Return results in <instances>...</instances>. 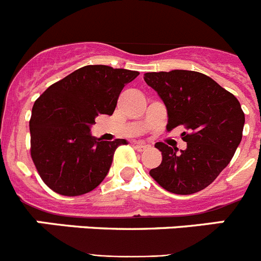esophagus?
<instances>
[{
    "instance_id": "esophagus-1",
    "label": "esophagus",
    "mask_w": 261,
    "mask_h": 261,
    "mask_svg": "<svg viewBox=\"0 0 261 261\" xmlns=\"http://www.w3.org/2000/svg\"><path fill=\"white\" fill-rule=\"evenodd\" d=\"M135 147L137 149L138 151H144V150H146L147 147H149V145L144 144V142H137V144L135 145Z\"/></svg>"
}]
</instances>
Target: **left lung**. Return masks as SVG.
Here are the masks:
<instances>
[{
  "mask_svg": "<svg viewBox=\"0 0 261 261\" xmlns=\"http://www.w3.org/2000/svg\"><path fill=\"white\" fill-rule=\"evenodd\" d=\"M144 80L167 108V130L183 125L187 149L177 154L163 142L162 162L150 176L166 191L192 195L213 183L229 165L242 140L244 114L231 93L192 70L145 73Z\"/></svg>",
  "mask_w": 261,
  "mask_h": 261,
  "instance_id": "obj_1",
  "label": "left lung"
}]
</instances>
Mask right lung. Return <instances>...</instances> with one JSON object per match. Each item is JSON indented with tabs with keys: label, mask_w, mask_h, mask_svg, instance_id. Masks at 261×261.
Returning <instances> with one entry per match:
<instances>
[{
	"label": "right lung",
	"mask_w": 261,
	"mask_h": 261,
	"mask_svg": "<svg viewBox=\"0 0 261 261\" xmlns=\"http://www.w3.org/2000/svg\"><path fill=\"white\" fill-rule=\"evenodd\" d=\"M138 71L87 65L50 85L30 120L31 158L50 190L62 196L93 191L108 174L125 140L102 141L90 133L98 115H112L121 90Z\"/></svg>",
	"instance_id": "add662e5"
}]
</instances>
